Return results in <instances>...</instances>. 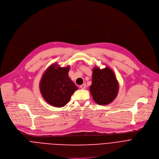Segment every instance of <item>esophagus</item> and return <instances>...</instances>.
I'll return each mask as SVG.
<instances>
[{"label":"esophagus","mask_w":159,"mask_h":159,"mask_svg":"<svg viewBox=\"0 0 159 159\" xmlns=\"http://www.w3.org/2000/svg\"><path fill=\"white\" fill-rule=\"evenodd\" d=\"M80 87L81 89H85L86 87V85L85 83H83V84H82L81 85H80Z\"/></svg>","instance_id":"1"}]
</instances>
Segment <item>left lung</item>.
<instances>
[{"mask_svg":"<svg viewBox=\"0 0 159 159\" xmlns=\"http://www.w3.org/2000/svg\"><path fill=\"white\" fill-rule=\"evenodd\" d=\"M119 91V83L114 71L108 66L100 69L99 66L93 68L92 83L89 86L91 96L98 105H106L116 98Z\"/></svg>","mask_w":159,"mask_h":159,"instance_id":"left-lung-1","label":"left lung"}]
</instances>
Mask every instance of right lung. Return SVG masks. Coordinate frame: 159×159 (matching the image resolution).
Here are the masks:
<instances>
[{"label": "right lung", "mask_w": 159, "mask_h": 159, "mask_svg": "<svg viewBox=\"0 0 159 159\" xmlns=\"http://www.w3.org/2000/svg\"><path fill=\"white\" fill-rule=\"evenodd\" d=\"M70 69V65L61 67L54 62L47 68L42 75L39 81L40 92L44 100L52 107H65L78 89L69 77Z\"/></svg>", "instance_id": "right-lung-1"}]
</instances>
